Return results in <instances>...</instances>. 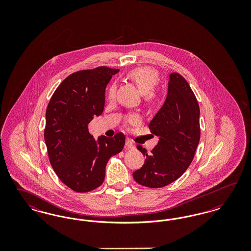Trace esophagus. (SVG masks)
<instances>
[{"label": "esophagus", "mask_w": 251, "mask_h": 251, "mask_svg": "<svg viewBox=\"0 0 251 251\" xmlns=\"http://www.w3.org/2000/svg\"><path fill=\"white\" fill-rule=\"evenodd\" d=\"M125 145H126V147L127 148H129V149H133L134 148V145H133V143L131 142V140L130 139H126V143H125Z\"/></svg>", "instance_id": "esophagus-1"}]
</instances>
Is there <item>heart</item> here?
Masks as SVG:
<instances>
[{"instance_id": "1", "label": "heart", "mask_w": 251, "mask_h": 251, "mask_svg": "<svg viewBox=\"0 0 251 251\" xmlns=\"http://www.w3.org/2000/svg\"><path fill=\"white\" fill-rule=\"evenodd\" d=\"M128 76L136 84L140 92L145 95L148 101L154 100L155 94L153 92V88L158 84V75L154 70L151 68H137L129 72ZM116 90V84H112L108 90L109 98H113L115 96Z\"/></svg>"}]
</instances>
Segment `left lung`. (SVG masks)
<instances>
[{"instance_id":"8db88e82","label":"left lung","mask_w":251,"mask_h":251,"mask_svg":"<svg viewBox=\"0 0 251 251\" xmlns=\"http://www.w3.org/2000/svg\"><path fill=\"white\" fill-rule=\"evenodd\" d=\"M200 106L187 81L179 73L169 74L167 99L149 128L158 136L151 154L137 145L146 157L143 167L132 173L139 184L160 188L179 179L190 166L200 143Z\"/></svg>"}]
</instances>
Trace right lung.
<instances>
[{
	"label": "right lung",
	"mask_w": 251,
	"mask_h": 251,
	"mask_svg": "<svg viewBox=\"0 0 251 251\" xmlns=\"http://www.w3.org/2000/svg\"><path fill=\"white\" fill-rule=\"evenodd\" d=\"M120 70L99 67L74 72L57 87L46 110L44 139L54 172L75 192H88L104 180L110 157L120 153L125 136H99L88 131V124L101 115L105 88Z\"/></svg>",
	"instance_id": "1"
}]
</instances>
